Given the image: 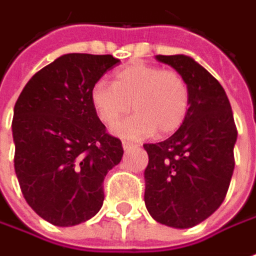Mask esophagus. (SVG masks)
<instances>
[{
    "instance_id": "esophagus-1",
    "label": "esophagus",
    "mask_w": 256,
    "mask_h": 256,
    "mask_svg": "<svg viewBox=\"0 0 256 256\" xmlns=\"http://www.w3.org/2000/svg\"><path fill=\"white\" fill-rule=\"evenodd\" d=\"M122 146H123V150H130V148H134V146H137V144H134V142H130V141H122Z\"/></svg>"
}]
</instances>
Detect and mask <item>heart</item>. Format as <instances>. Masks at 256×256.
I'll return each instance as SVG.
<instances>
[{
  "mask_svg": "<svg viewBox=\"0 0 256 256\" xmlns=\"http://www.w3.org/2000/svg\"><path fill=\"white\" fill-rule=\"evenodd\" d=\"M91 104L105 126H114L128 112L130 119L116 126L115 133L144 138L176 132L188 112L190 87L174 69L132 64L114 74L112 86L98 82L91 90Z\"/></svg>",
  "mask_w": 256,
  "mask_h": 256,
  "instance_id": "1",
  "label": "heart"
}]
</instances>
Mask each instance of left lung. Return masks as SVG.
<instances>
[{
    "mask_svg": "<svg viewBox=\"0 0 256 256\" xmlns=\"http://www.w3.org/2000/svg\"><path fill=\"white\" fill-rule=\"evenodd\" d=\"M184 76L190 106L183 124L168 140L144 144V201L162 224L188 228L204 222L226 196L234 170L237 128L220 83L186 55H156Z\"/></svg>",
    "mask_w": 256,
    "mask_h": 256,
    "instance_id": "8db88e82",
    "label": "left lung"
}]
</instances>
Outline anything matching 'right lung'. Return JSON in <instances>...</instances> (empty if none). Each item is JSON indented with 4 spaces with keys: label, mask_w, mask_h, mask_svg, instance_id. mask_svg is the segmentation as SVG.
Instances as JSON below:
<instances>
[{
    "label": "right lung",
    "mask_w": 256,
    "mask_h": 256,
    "mask_svg": "<svg viewBox=\"0 0 256 256\" xmlns=\"http://www.w3.org/2000/svg\"><path fill=\"white\" fill-rule=\"evenodd\" d=\"M120 60L66 54L36 73L14 108L15 172L26 202L44 220L68 228L91 219L104 202V178L123 156L106 133L91 90Z\"/></svg>",
    "instance_id": "add662e5"
}]
</instances>
